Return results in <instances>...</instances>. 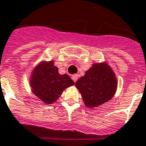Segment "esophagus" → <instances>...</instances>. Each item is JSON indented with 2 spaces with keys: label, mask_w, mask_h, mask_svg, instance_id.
I'll use <instances>...</instances> for the list:
<instances>
[{
  "label": "esophagus",
  "mask_w": 146,
  "mask_h": 146,
  "mask_svg": "<svg viewBox=\"0 0 146 146\" xmlns=\"http://www.w3.org/2000/svg\"><path fill=\"white\" fill-rule=\"evenodd\" d=\"M71 78H72V80H73V81L76 82L78 80V75H77V74H74V75L72 76V77H71Z\"/></svg>",
  "instance_id": "34e87169"
}]
</instances>
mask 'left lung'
Returning <instances> with one entry per match:
<instances>
[{"mask_svg": "<svg viewBox=\"0 0 146 146\" xmlns=\"http://www.w3.org/2000/svg\"><path fill=\"white\" fill-rule=\"evenodd\" d=\"M76 87L82 96L85 105L93 108L113 98L117 80L113 70L107 62L96 63L76 82Z\"/></svg>", "mask_w": 146, "mask_h": 146, "instance_id": "left-lung-1", "label": "left lung"}]
</instances>
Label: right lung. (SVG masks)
<instances>
[{
	"mask_svg": "<svg viewBox=\"0 0 146 146\" xmlns=\"http://www.w3.org/2000/svg\"><path fill=\"white\" fill-rule=\"evenodd\" d=\"M33 93L47 104H53L63 92L75 82L66 74L61 75L53 60H42L33 69L30 77Z\"/></svg>",
	"mask_w": 146,
	"mask_h": 146,
	"instance_id": "add662e5",
	"label": "right lung"
}]
</instances>
